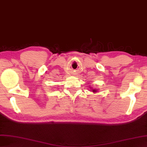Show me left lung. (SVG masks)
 <instances>
[{"label":"left lung","instance_id":"8db88e82","mask_svg":"<svg viewBox=\"0 0 147 147\" xmlns=\"http://www.w3.org/2000/svg\"><path fill=\"white\" fill-rule=\"evenodd\" d=\"M90 88H91V89H90V90L92 91L94 93H96V92H97V89H94V88H92V87H90Z\"/></svg>","mask_w":147,"mask_h":147}]
</instances>
